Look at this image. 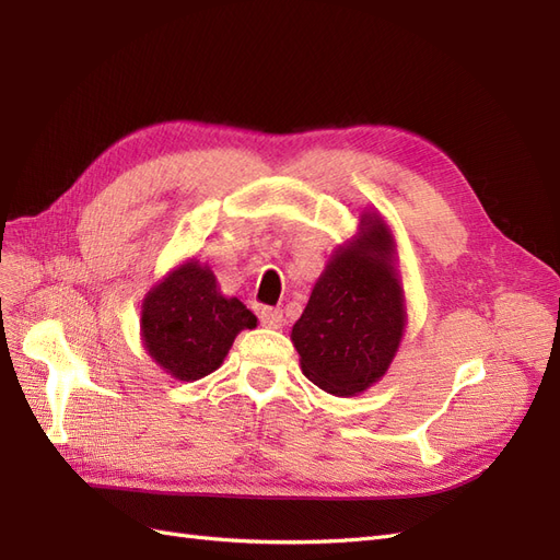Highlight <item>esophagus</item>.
Returning a JSON list of instances; mask_svg holds the SVG:
<instances>
[{
    "label": "esophagus",
    "mask_w": 560,
    "mask_h": 560,
    "mask_svg": "<svg viewBox=\"0 0 560 560\" xmlns=\"http://www.w3.org/2000/svg\"><path fill=\"white\" fill-rule=\"evenodd\" d=\"M259 319H261L264 327L278 329V327H282V311L280 308H261Z\"/></svg>",
    "instance_id": "1"
}]
</instances>
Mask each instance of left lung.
I'll list each match as a JSON object with an SVG mask.
<instances>
[{
	"instance_id": "obj_1",
	"label": "left lung",
	"mask_w": 560,
	"mask_h": 560,
	"mask_svg": "<svg viewBox=\"0 0 560 560\" xmlns=\"http://www.w3.org/2000/svg\"><path fill=\"white\" fill-rule=\"evenodd\" d=\"M397 247L383 217L364 212L360 233L338 247L292 327L303 376L336 397L385 376L406 327Z\"/></svg>"
}]
</instances>
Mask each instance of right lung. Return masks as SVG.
Here are the masks:
<instances>
[{
    "mask_svg": "<svg viewBox=\"0 0 560 560\" xmlns=\"http://www.w3.org/2000/svg\"><path fill=\"white\" fill-rule=\"evenodd\" d=\"M257 317L235 296L219 292L208 264L189 259L171 270L142 303V341L163 371L198 381L222 366L235 336Z\"/></svg>",
    "mask_w": 560,
    "mask_h": 560,
    "instance_id": "add662e5",
    "label": "right lung"
}]
</instances>
